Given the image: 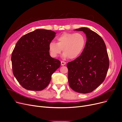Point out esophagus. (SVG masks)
Wrapping results in <instances>:
<instances>
[{
	"mask_svg": "<svg viewBox=\"0 0 122 122\" xmlns=\"http://www.w3.org/2000/svg\"><path fill=\"white\" fill-rule=\"evenodd\" d=\"M66 63L65 62H64V61H62L61 62V64L62 66H64V65H66Z\"/></svg>",
	"mask_w": 122,
	"mask_h": 122,
	"instance_id": "1",
	"label": "esophagus"
}]
</instances>
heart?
<instances>
[{"instance_id": "obj_1", "label": "heart", "mask_w": 122, "mask_h": 122, "mask_svg": "<svg viewBox=\"0 0 122 122\" xmlns=\"http://www.w3.org/2000/svg\"><path fill=\"white\" fill-rule=\"evenodd\" d=\"M57 43L52 41L49 45V51L51 56L57 57L62 51L63 57L74 59L80 56L86 45V38L80 33L64 32L58 36Z\"/></svg>"}]
</instances>
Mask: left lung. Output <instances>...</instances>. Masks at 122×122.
I'll return each mask as SVG.
<instances>
[{
	"label": "left lung",
	"mask_w": 122,
	"mask_h": 122,
	"mask_svg": "<svg viewBox=\"0 0 122 122\" xmlns=\"http://www.w3.org/2000/svg\"><path fill=\"white\" fill-rule=\"evenodd\" d=\"M75 30L83 31L87 41L81 55L67 65L69 85L74 91L87 94L104 82L109 69V57L105 42L97 33L86 27Z\"/></svg>",
	"instance_id": "1"
}]
</instances>
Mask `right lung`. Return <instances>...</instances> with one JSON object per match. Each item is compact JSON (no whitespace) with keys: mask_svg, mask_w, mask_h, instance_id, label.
I'll list each match as a JSON object with an SVG mask.
<instances>
[{"mask_svg":"<svg viewBox=\"0 0 122 122\" xmlns=\"http://www.w3.org/2000/svg\"><path fill=\"white\" fill-rule=\"evenodd\" d=\"M56 33L36 29L21 37L12 53V71L19 83L25 89L41 91L48 85L51 75L61 65L52 58L48 45Z\"/></svg>","mask_w":122,"mask_h":122,"instance_id":"obj_1","label":"right lung"}]
</instances>
